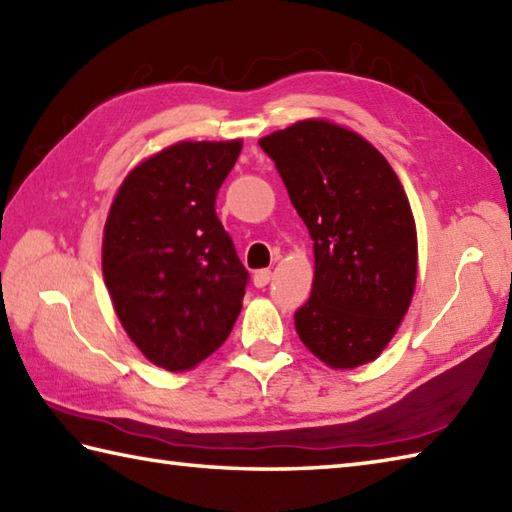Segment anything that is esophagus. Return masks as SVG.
I'll list each match as a JSON object with an SVG mask.
<instances>
[{"instance_id":"esophagus-1","label":"esophagus","mask_w":512,"mask_h":512,"mask_svg":"<svg viewBox=\"0 0 512 512\" xmlns=\"http://www.w3.org/2000/svg\"><path fill=\"white\" fill-rule=\"evenodd\" d=\"M269 281H272V272H269V269H258V272L254 274L256 287H265Z\"/></svg>"}]
</instances>
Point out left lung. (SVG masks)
<instances>
[{"instance_id": "left-lung-1", "label": "left lung", "mask_w": 512, "mask_h": 512, "mask_svg": "<svg viewBox=\"0 0 512 512\" xmlns=\"http://www.w3.org/2000/svg\"><path fill=\"white\" fill-rule=\"evenodd\" d=\"M314 240L298 339L332 370L379 359L417 287V225L390 162L359 133L310 118L258 140Z\"/></svg>"}]
</instances>
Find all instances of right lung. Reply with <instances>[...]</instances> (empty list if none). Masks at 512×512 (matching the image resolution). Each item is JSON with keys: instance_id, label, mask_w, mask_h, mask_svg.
Listing matches in <instances>:
<instances>
[{"instance_id": "obj_1", "label": "right lung", "mask_w": 512, "mask_h": 512, "mask_svg": "<svg viewBox=\"0 0 512 512\" xmlns=\"http://www.w3.org/2000/svg\"><path fill=\"white\" fill-rule=\"evenodd\" d=\"M243 140H182L122 180L102 236L113 310L144 359L189 372L214 354L243 310L247 269L216 216V191Z\"/></svg>"}]
</instances>
